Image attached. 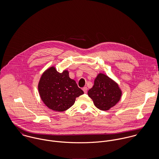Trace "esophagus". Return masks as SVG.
<instances>
[{
  "label": "esophagus",
  "mask_w": 159,
  "mask_h": 159,
  "mask_svg": "<svg viewBox=\"0 0 159 159\" xmlns=\"http://www.w3.org/2000/svg\"><path fill=\"white\" fill-rule=\"evenodd\" d=\"M83 91H84V92L85 93H86L87 92H88V88H87V87H84V88H83Z\"/></svg>",
  "instance_id": "34e87169"
}]
</instances>
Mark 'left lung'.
Returning <instances> with one entry per match:
<instances>
[{"label":"left lung","mask_w":159,"mask_h":159,"mask_svg":"<svg viewBox=\"0 0 159 159\" xmlns=\"http://www.w3.org/2000/svg\"><path fill=\"white\" fill-rule=\"evenodd\" d=\"M95 106L100 110L107 111L120 100L122 91L118 84L107 75L100 73L88 92Z\"/></svg>","instance_id":"obj_1"}]
</instances>
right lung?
<instances>
[{"label":"right lung","mask_w":159,"mask_h":159,"mask_svg":"<svg viewBox=\"0 0 159 159\" xmlns=\"http://www.w3.org/2000/svg\"><path fill=\"white\" fill-rule=\"evenodd\" d=\"M40 98L46 106L56 111H64L73 105L76 98L84 93L68 70L59 73L51 67L43 73L38 85Z\"/></svg>","instance_id":"add662e5"}]
</instances>
